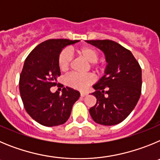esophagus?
I'll return each instance as SVG.
<instances>
[{
    "label": "esophagus",
    "mask_w": 160,
    "mask_h": 160,
    "mask_svg": "<svg viewBox=\"0 0 160 160\" xmlns=\"http://www.w3.org/2000/svg\"><path fill=\"white\" fill-rule=\"evenodd\" d=\"M80 95H81L82 97H84V96L87 95V92H83V91H82V92H80Z\"/></svg>",
    "instance_id": "34e87169"
}]
</instances>
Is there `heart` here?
<instances>
[{"instance_id":"b5f03b06","label":"heart","mask_w":160,"mask_h":160,"mask_svg":"<svg viewBox=\"0 0 160 160\" xmlns=\"http://www.w3.org/2000/svg\"><path fill=\"white\" fill-rule=\"evenodd\" d=\"M78 54L89 62L90 69H93L96 73L102 72V66L98 62L99 53L95 48L90 46H84L77 49ZM72 62V53L67 49H62L58 58V64L62 71H66L70 68ZM94 81V76L91 73H70L65 78V83L68 87L76 90H82L87 89Z\"/></svg>"}]
</instances>
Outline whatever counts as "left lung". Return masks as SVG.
<instances>
[{
    "mask_svg": "<svg viewBox=\"0 0 160 160\" xmlns=\"http://www.w3.org/2000/svg\"><path fill=\"white\" fill-rule=\"evenodd\" d=\"M104 52L105 75L94 86L96 104L90 109L94 122L112 126L122 122L135 108L141 95L142 70L129 49L111 40H89Z\"/></svg>",
    "mask_w": 160,
    "mask_h": 160,
    "instance_id": "left-lung-1",
    "label": "left lung"
}]
</instances>
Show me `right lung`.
<instances>
[{
  "label": "right lung",
  "instance_id": "right-lung-1",
  "mask_svg": "<svg viewBox=\"0 0 160 160\" xmlns=\"http://www.w3.org/2000/svg\"><path fill=\"white\" fill-rule=\"evenodd\" d=\"M78 42L49 39L36 46L25 59L20 75V94L25 111L38 123L46 127L65 123L79 98L78 91L70 87H63L62 94L50 90L61 74L59 53L65 46Z\"/></svg>",
  "mask_w": 160,
  "mask_h": 160
}]
</instances>
